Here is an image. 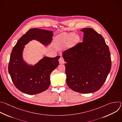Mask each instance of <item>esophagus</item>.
I'll list each match as a JSON object with an SVG mask.
<instances>
[{"label":"esophagus","instance_id":"obj_1","mask_svg":"<svg viewBox=\"0 0 122 122\" xmlns=\"http://www.w3.org/2000/svg\"><path fill=\"white\" fill-rule=\"evenodd\" d=\"M59 63L61 64H62L65 63V60H64V58H63V57H61L59 58Z\"/></svg>","mask_w":122,"mask_h":122}]
</instances>
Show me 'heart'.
Wrapping results in <instances>:
<instances>
[{"label": "heart", "mask_w": 122, "mask_h": 122, "mask_svg": "<svg viewBox=\"0 0 122 122\" xmlns=\"http://www.w3.org/2000/svg\"><path fill=\"white\" fill-rule=\"evenodd\" d=\"M80 40L79 36L76 34L64 32L56 37V44L59 47H64L67 44L69 47H71L77 43Z\"/></svg>", "instance_id": "obj_1"}]
</instances>
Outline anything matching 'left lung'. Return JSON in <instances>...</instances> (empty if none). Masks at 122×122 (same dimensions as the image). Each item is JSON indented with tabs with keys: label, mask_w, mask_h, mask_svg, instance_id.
Wrapping results in <instances>:
<instances>
[{
	"label": "left lung",
	"mask_w": 122,
	"mask_h": 122,
	"mask_svg": "<svg viewBox=\"0 0 122 122\" xmlns=\"http://www.w3.org/2000/svg\"><path fill=\"white\" fill-rule=\"evenodd\" d=\"M82 42L65 51L66 82L72 90L80 93L98 91L110 72L112 61L109 47L94 29L85 28Z\"/></svg>",
	"instance_id": "8db88e82"
}]
</instances>
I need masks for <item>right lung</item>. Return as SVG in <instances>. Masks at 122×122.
Returning a JSON list of instances; mask_svg holds the SVG:
<instances>
[{
	"mask_svg": "<svg viewBox=\"0 0 122 122\" xmlns=\"http://www.w3.org/2000/svg\"><path fill=\"white\" fill-rule=\"evenodd\" d=\"M53 31L33 28L29 29L18 41L12 49L8 71L16 87L28 95H36L46 90L50 84V74L59 65L60 56L54 58L44 56L37 64L29 65L23 58L25 45L36 40L44 45L51 42Z\"/></svg>",
	"mask_w": 122,
	"mask_h": 122,
	"instance_id": "obj_1",
	"label": "right lung"
}]
</instances>
